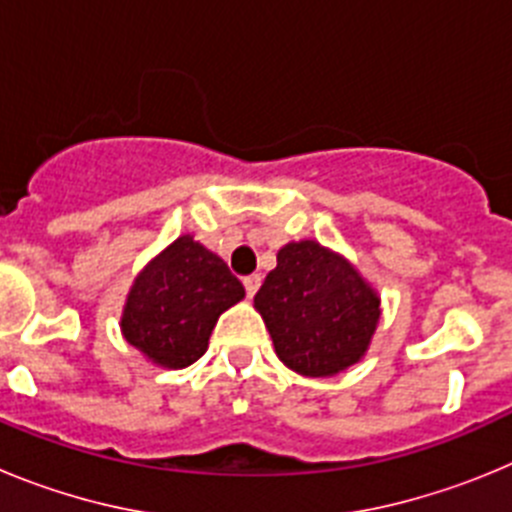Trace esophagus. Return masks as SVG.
Wrapping results in <instances>:
<instances>
[{"instance_id": "obj_1", "label": "esophagus", "mask_w": 512, "mask_h": 512, "mask_svg": "<svg viewBox=\"0 0 512 512\" xmlns=\"http://www.w3.org/2000/svg\"><path fill=\"white\" fill-rule=\"evenodd\" d=\"M243 287H246V295L253 297L256 292H259L261 287V277L259 274H248V277H243Z\"/></svg>"}]
</instances>
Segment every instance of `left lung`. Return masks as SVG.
I'll return each instance as SVG.
<instances>
[{"label": "left lung", "instance_id": "8db88e82", "mask_svg": "<svg viewBox=\"0 0 512 512\" xmlns=\"http://www.w3.org/2000/svg\"><path fill=\"white\" fill-rule=\"evenodd\" d=\"M277 356L305 377H330L364 356L379 297L359 271L315 241L287 243L253 297Z\"/></svg>", "mask_w": 512, "mask_h": 512}]
</instances>
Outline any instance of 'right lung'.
<instances>
[{"label":"right lung","mask_w":512,"mask_h":512,"mask_svg":"<svg viewBox=\"0 0 512 512\" xmlns=\"http://www.w3.org/2000/svg\"><path fill=\"white\" fill-rule=\"evenodd\" d=\"M243 295L246 289L220 256L182 235L138 274L122 333L153 364L182 369L205 354L220 312Z\"/></svg>","instance_id":"add662e5"}]
</instances>
